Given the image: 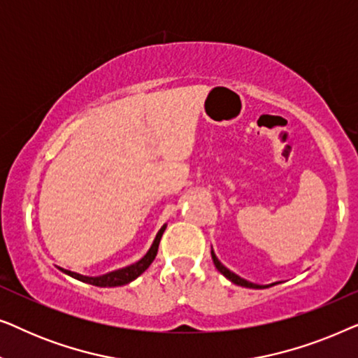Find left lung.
<instances>
[{
    "mask_svg": "<svg viewBox=\"0 0 358 358\" xmlns=\"http://www.w3.org/2000/svg\"><path fill=\"white\" fill-rule=\"evenodd\" d=\"M212 259H213V264H215V267L218 268L220 272L223 273L224 277L228 278V280H231L233 283H236V285H241V287H246V288H267V287H262V285H256V283H251V282H248V280H244V278H241V277H238L236 273H233L231 271H228L227 267L223 266L222 262L218 261L217 259V256H215L213 254V251H212Z\"/></svg>",
    "mask_w": 358,
    "mask_h": 358,
    "instance_id": "obj_1",
    "label": "left lung"
}]
</instances>
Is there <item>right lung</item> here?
I'll use <instances>...</instances> for the list:
<instances>
[{
  "mask_svg": "<svg viewBox=\"0 0 358 358\" xmlns=\"http://www.w3.org/2000/svg\"><path fill=\"white\" fill-rule=\"evenodd\" d=\"M166 227H163L156 234L155 238V243L153 246L150 248V251L146 252V256L143 259H140L138 262L134 264V266H129L125 268H120V271H114V272H109L106 273V275H101V277H85V275H80V273L76 272H71V271H65V268H62L63 272L68 273V275H71L73 278H76V280H81L85 283H90V285H96V287H120V285H127V283L135 280L136 277L141 275L146 268L150 267V264L155 261L156 257V252H158V246H159V241H161V236H163Z\"/></svg>",
  "mask_w": 358,
  "mask_h": 358,
  "instance_id": "1",
  "label": "right lung"
}]
</instances>
